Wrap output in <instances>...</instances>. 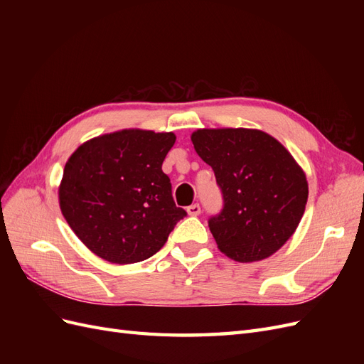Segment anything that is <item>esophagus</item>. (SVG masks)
Instances as JSON below:
<instances>
[{"instance_id":"34e87169","label":"esophagus","mask_w":364,"mask_h":364,"mask_svg":"<svg viewBox=\"0 0 364 364\" xmlns=\"http://www.w3.org/2000/svg\"><path fill=\"white\" fill-rule=\"evenodd\" d=\"M186 213H188L190 215H193V217H196V215H199L200 213H202V209H200V205L199 203H194V205H190L188 208H186Z\"/></svg>"}]
</instances>
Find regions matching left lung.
<instances>
[{"instance_id":"left-lung-1","label":"left lung","mask_w":364,"mask_h":364,"mask_svg":"<svg viewBox=\"0 0 364 364\" xmlns=\"http://www.w3.org/2000/svg\"><path fill=\"white\" fill-rule=\"evenodd\" d=\"M191 141L223 196V209L208 220L218 249L238 262L273 255L304 215L302 168L279 141L257 129H199Z\"/></svg>"}]
</instances>
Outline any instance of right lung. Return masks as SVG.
Returning <instances> with one entry per match:
<instances>
[{
    "label": "right lung",
    "mask_w": 364,
    "mask_h": 364,
    "mask_svg": "<svg viewBox=\"0 0 364 364\" xmlns=\"http://www.w3.org/2000/svg\"><path fill=\"white\" fill-rule=\"evenodd\" d=\"M173 132L126 129L86 141L59 186L62 214L82 243L109 262L150 258L186 213L171 196L162 162Z\"/></svg>",
    "instance_id": "obj_1"
}]
</instances>
